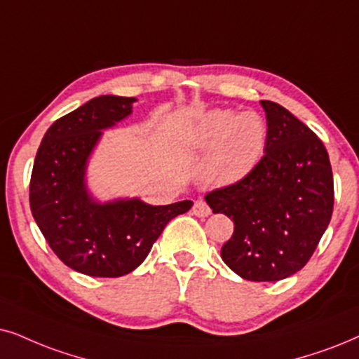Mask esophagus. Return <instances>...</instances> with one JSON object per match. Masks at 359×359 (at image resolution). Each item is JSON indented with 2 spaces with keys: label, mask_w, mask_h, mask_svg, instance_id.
<instances>
[{
  "label": "esophagus",
  "mask_w": 359,
  "mask_h": 359,
  "mask_svg": "<svg viewBox=\"0 0 359 359\" xmlns=\"http://www.w3.org/2000/svg\"><path fill=\"white\" fill-rule=\"evenodd\" d=\"M192 212H194V215H197V217H208L210 215V207H208L203 201H197L194 203Z\"/></svg>",
  "instance_id": "1"
}]
</instances>
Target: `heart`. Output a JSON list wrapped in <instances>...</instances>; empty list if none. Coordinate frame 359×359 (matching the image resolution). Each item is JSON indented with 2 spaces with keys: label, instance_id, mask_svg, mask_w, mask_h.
I'll use <instances>...</instances> for the list:
<instances>
[{
  "label": "heart",
  "instance_id": "obj_1",
  "mask_svg": "<svg viewBox=\"0 0 359 359\" xmlns=\"http://www.w3.org/2000/svg\"><path fill=\"white\" fill-rule=\"evenodd\" d=\"M266 122L255 111L210 109L190 127V144L208 149L202 164L207 182L232 185L250 175L266 146Z\"/></svg>",
  "mask_w": 359,
  "mask_h": 359
}]
</instances>
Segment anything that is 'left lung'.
Returning <instances> with one entry per match:
<instances>
[{
	"instance_id": "left-lung-1",
	"label": "left lung",
	"mask_w": 359,
	"mask_h": 359,
	"mask_svg": "<svg viewBox=\"0 0 359 359\" xmlns=\"http://www.w3.org/2000/svg\"><path fill=\"white\" fill-rule=\"evenodd\" d=\"M266 116L265 156L250 175L213 190L205 202L233 220L220 255L250 281H278L302 270L331 220L333 172L323 142L280 104Z\"/></svg>"
}]
</instances>
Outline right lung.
<instances>
[{"label":"right lung","instance_id":"right-lung-1","mask_svg":"<svg viewBox=\"0 0 359 359\" xmlns=\"http://www.w3.org/2000/svg\"><path fill=\"white\" fill-rule=\"evenodd\" d=\"M135 97L99 96L57 119L44 134L29 184L41 233L65 265L89 276L116 278L146 260L172 219L192 201L151 205L139 197L101 202L88 185V164L102 130L133 114Z\"/></svg>","mask_w":359,"mask_h":359}]
</instances>
